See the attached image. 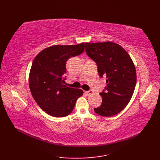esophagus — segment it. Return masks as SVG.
I'll list each match as a JSON object with an SVG mask.
<instances>
[{"mask_svg":"<svg viewBox=\"0 0 160 160\" xmlns=\"http://www.w3.org/2000/svg\"><path fill=\"white\" fill-rule=\"evenodd\" d=\"M85 93L87 95V96H90V95L93 94V91H85Z\"/></svg>","mask_w":160,"mask_h":160,"instance_id":"1","label":"esophagus"}]
</instances>
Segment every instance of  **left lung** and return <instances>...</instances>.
<instances>
[{"mask_svg":"<svg viewBox=\"0 0 160 160\" xmlns=\"http://www.w3.org/2000/svg\"><path fill=\"white\" fill-rule=\"evenodd\" d=\"M85 51L96 62L100 76L107 78L105 90L100 93L102 103L94 111L101 116H113L127 107L133 94L135 64L123 47L113 42H86Z\"/></svg>","mask_w":160,"mask_h":160,"instance_id":"8db88e82","label":"left lung"}]
</instances>
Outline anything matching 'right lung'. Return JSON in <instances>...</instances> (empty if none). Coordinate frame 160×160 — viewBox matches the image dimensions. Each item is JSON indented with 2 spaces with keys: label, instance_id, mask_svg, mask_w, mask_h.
Here are the masks:
<instances>
[{
  "label": "right lung",
  "instance_id": "add662e5",
  "mask_svg": "<svg viewBox=\"0 0 160 160\" xmlns=\"http://www.w3.org/2000/svg\"><path fill=\"white\" fill-rule=\"evenodd\" d=\"M84 42L71 45H53L42 50L33 59L29 75V86L33 99L51 116L62 118L72 112L80 89L63 85L66 62L82 53Z\"/></svg>",
  "mask_w": 160,
  "mask_h": 160
}]
</instances>
